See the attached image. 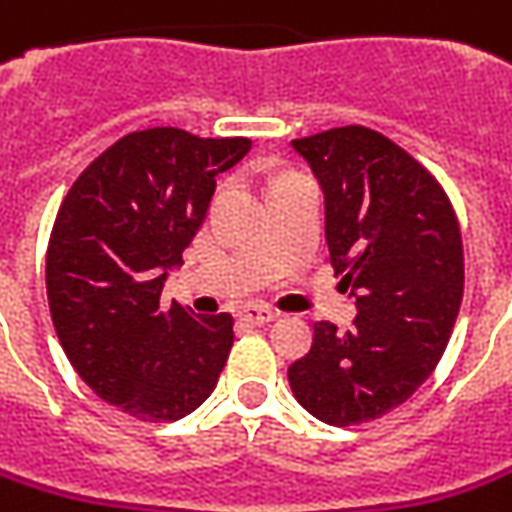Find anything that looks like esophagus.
Instances as JSON below:
<instances>
[{"mask_svg":"<svg viewBox=\"0 0 512 512\" xmlns=\"http://www.w3.org/2000/svg\"><path fill=\"white\" fill-rule=\"evenodd\" d=\"M238 316H241V322H246V325H266V322L277 319V311H271L266 305L249 302V305H243L241 311H238Z\"/></svg>","mask_w":512,"mask_h":512,"instance_id":"obj_1","label":"esophagus"}]
</instances>
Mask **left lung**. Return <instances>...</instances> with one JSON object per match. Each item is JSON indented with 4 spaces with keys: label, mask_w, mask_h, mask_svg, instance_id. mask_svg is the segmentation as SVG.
Instances as JSON below:
<instances>
[{
    "label": "left lung",
    "mask_w": 512,
    "mask_h": 512,
    "mask_svg": "<svg viewBox=\"0 0 512 512\" xmlns=\"http://www.w3.org/2000/svg\"><path fill=\"white\" fill-rule=\"evenodd\" d=\"M325 190V238L358 316L316 322L288 367L302 409L356 426L412 398L446 350L465 285L460 221L446 190L392 139L364 125L291 142Z\"/></svg>",
    "instance_id": "obj_1"
}]
</instances>
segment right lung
I'll list each match as a JSON object with an SVG mask.
<instances>
[{
  "mask_svg": "<svg viewBox=\"0 0 512 512\" xmlns=\"http://www.w3.org/2000/svg\"><path fill=\"white\" fill-rule=\"evenodd\" d=\"M252 139L145 128L117 139L69 187L47 246V300L69 364L111 406L151 423L210 398L235 342L232 314L159 305L196 238L215 176Z\"/></svg>",
  "mask_w": 512,
  "mask_h": 512,
  "instance_id": "1",
  "label": "right lung"
}]
</instances>
